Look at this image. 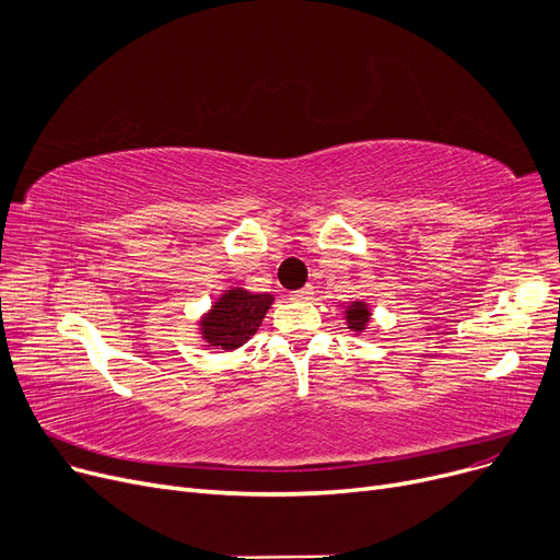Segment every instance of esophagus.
<instances>
[{"label":"esophagus","instance_id":"1","mask_svg":"<svg viewBox=\"0 0 560 560\" xmlns=\"http://www.w3.org/2000/svg\"><path fill=\"white\" fill-rule=\"evenodd\" d=\"M311 298H313V285H304V288H300L295 292H290V300L292 302H308Z\"/></svg>","mask_w":560,"mask_h":560}]
</instances>
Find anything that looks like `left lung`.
I'll use <instances>...</instances> for the list:
<instances>
[{
  "label": "left lung",
  "mask_w": 560,
  "mask_h": 560,
  "mask_svg": "<svg viewBox=\"0 0 560 560\" xmlns=\"http://www.w3.org/2000/svg\"><path fill=\"white\" fill-rule=\"evenodd\" d=\"M370 308L365 302H351L347 308H345V319H347V327L351 331H365L368 322H370Z\"/></svg>",
  "instance_id": "8db88e82"
}]
</instances>
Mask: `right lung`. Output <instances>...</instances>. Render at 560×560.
<instances>
[{
  "instance_id": "1",
  "label": "right lung",
  "mask_w": 560,
  "mask_h": 560,
  "mask_svg": "<svg viewBox=\"0 0 560 560\" xmlns=\"http://www.w3.org/2000/svg\"><path fill=\"white\" fill-rule=\"evenodd\" d=\"M275 298L265 292H249L245 288L224 290L211 311L199 319L201 338L213 349H238L260 327V322L272 306Z\"/></svg>"
}]
</instances>
